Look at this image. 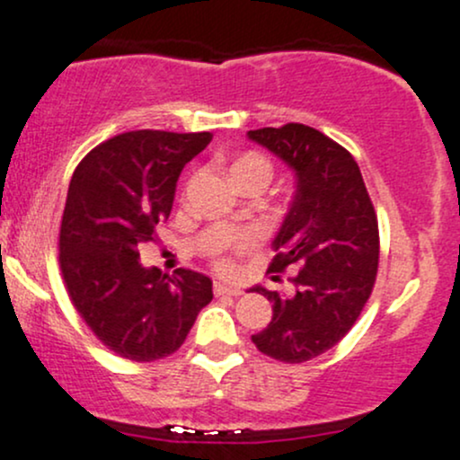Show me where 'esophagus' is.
Segmentation results:
<instances>
[{
    "label": "esophagus",
    "mask_w": 460,
    "mask_h": 460,
    "mask_svg": "<svg viewBox=\"0 0 460 460\" xmlns=\"http://www.w3.org/2000/svg\"><path fill=\"white\" fill-rule=\"evenodd\" d=\"M214 292H216V295H218V296H238V295H242L240 288L225 286V284H220V281L214 286Z\"/></svg>",
    "instance_id": "obj_1"
}]
</instances>
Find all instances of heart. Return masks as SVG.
I'll return each mask as SVG.
<instances>
[{"instance_id":"obj_1","label":"heart","mask_w":460,"mask_h":460,"mask_svg":"<svg viewBox=\"0 0 460 460\" xmlns=\"http://www.w3.org/2000/svg\"><path fill=\"white\" fill-rule=\"evenodd\" d=\"M229 176L234 181V185H242V183H261L266 185L272 176V165L266 156L257 155V153H242L238 156L229 161ZM249 244V238H240L238 246ZM218 266L225 272H234L235 264L234 260L229 257H222L218 261Z\"/></svg>"}]
</instances>
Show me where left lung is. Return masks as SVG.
Returning <instances> with one entry per match:
<instances>
[{
    "label": "left lung",
    "mask_w": 460,
    "mask_h": 460,
    "mask_svg": "<svg viewBox=\"0 0 460 460\" xmlns=\"http://www.w3.org/2000/svg\"><path fill=\"white\" fill-rule=\"evenodd\" d=\"M295 174V194L272 240L270 272L301 266L295 295L255 286L272 319L251 341L281 362H305L336 345L369 299L380 257L377 218L356 159L304 124L249 130Z\"/></svg>",
    "instance_id": "obj_1"
}]
</instances>
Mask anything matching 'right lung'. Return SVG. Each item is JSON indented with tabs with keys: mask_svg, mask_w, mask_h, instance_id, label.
I'll return each instance as SVG.
<instances>
[{
	"mask_svg": "<svg viewBox=\"0 0 460 460\" xmlns=\"http://www.w3.org/2000/svg\"><path fill=\"white\" fill-rule=\"evenodd\" d=\"M211 137L122 133L91 150L72 176L60 225V270L91 332L126 360L153 362L174 353L214 299L203 272L164 275L146 269L137 251L168 220L176 181Z\"/></svg>",
	"mask_w": 460,
	"mask_h": 460,
	"instance_id": "1",
	"label": "right lung"
}]
</instances>
